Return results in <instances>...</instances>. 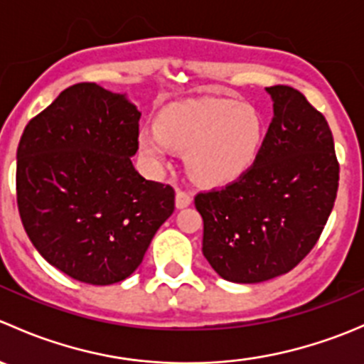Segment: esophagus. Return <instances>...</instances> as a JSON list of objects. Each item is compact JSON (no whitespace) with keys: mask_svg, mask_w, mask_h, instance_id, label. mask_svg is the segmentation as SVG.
Segmentation results:
<instances>
[{"mask_svg":"<svg viewBox=\"0 0 364 364\" xmlns=\"http://www.w3.org/2000/svg\"><path fill=\"white\" fill-rule=\"evenodd\" d=\"M190 204H192V196L188 192H185V190H178L176 192V208L183 209Z\"/></svg>","mask_w":364,"mask_h":364,"instance_id":"34e87169","label":"esophagus"}]
</instances>
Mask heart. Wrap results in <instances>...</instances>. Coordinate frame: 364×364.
Returning a JSON list of instances; mask_svg holds the SVG:
<instances>
[{"label": "heart", "instance_id": "1", "mask_svg": "<svg viewBox=\"0 0 364 364\" xmlns=\"http://www.w3.org/2000/svg\"><path fill=\"white\" fill-rule=\"evenodd\" d=\"M264 141L262 114L232 98H200L165 107L156 132L139 135V149L155 165L168 153H186V168L197 183L220 186L255 164Z\"/></svg>", "mask_w": 364, "mask_h": 364}]
</instances>
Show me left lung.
<instances>
[{
	"label": "left lung",
	"mask_w": 364,
	"mask_h": 364,
	"mask_svg": "<svg viewBox=\"0 0 364 364\" xmlns=\"http://www.w3.org/2000/svg\"><path fill=\"white\" fill-rule=\"evenodd\" d=\"M266 91L273 121L255 164L225 188L196 197L204 257L234 284L294 269L321 237L338 192L340 165L326 117L294 87Z\"/></svg>",
	"instance_id": "obj_1"
}]
</instances>
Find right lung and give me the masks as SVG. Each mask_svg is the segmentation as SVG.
Returning <instances> with one entry per match:
<instances>
[{"label": "right lung", "mask_w": 364, "mask_h": 364, "mask_svg": "<svg viewBox=\"0 0 364 364\" xmlns=\"http://www.w3.org/2000/svg\"><path fill=\"white\" fill-rule=\"evenodd\" d=\"M141 112L127 95L73 84L26 124L17 148V205L40 255L68 277L111 285L130 277L174 190L135 171Z\"/></svg>", "instance_id": "obj_1"}]
</instances>
